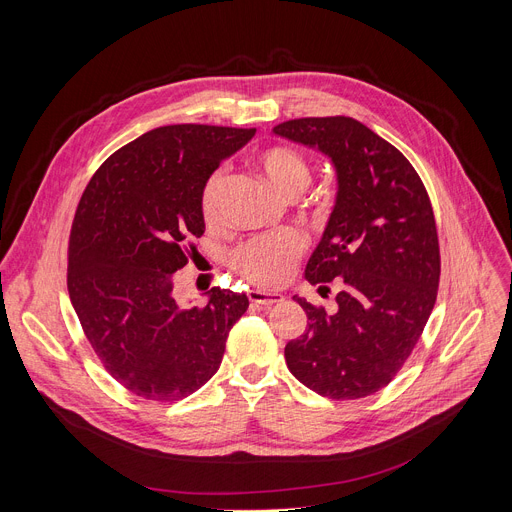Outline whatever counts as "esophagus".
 I'll use <instances>...</instances> for the list:
<instances>
[{
	"instance_id": "1",
	"label": "esophagus",
	"mask_w": 512,
	"mask_h": 512,
	"mask_svg": "<svg viewBox=\"0 0 512 512\" xmlns=\"http://www.w3.org/2000/svg\"><path fill=\"white\" fill-rule=\"evenodd\" d=\"M247 297L251 303H257V305H274V303H282L284 297L280 292H265V290H249Z\"/></svg>"
}]
</instances>
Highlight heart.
<instances>
[{"label":"heart","mask_w":512,"mask_h":512,"mask_svg":"<svg viewBox=\"0 0 512 512\" xmlns=\"http://www.w3.org/2000/svg\"><path fill=\"white\" fill-rule=\"evenodd\" d=\"M255 164L284 199H297L311 182V168L307 159L286 145H272L257 153ZM224 172L215 170L203 184L201 191V218L207 224L218 220L220 197L224 188ZM305 249V240L299 232L284 230L278 234L257 236L232 253V265L238 274L257 286L282 284L294 261Z\"/></svg>","instance_id":"1"}]
</instances>
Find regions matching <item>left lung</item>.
Returning a JSON list of instances; mask_svg holds the SVG:
<instances>
[{"label": "left lung", "instance_id": "left-lung-1", "mask_svg": "<svg viewBox=\"0 0 512 512\" xmlns=\"http://www.w3.org/2000/svg\"><path fill=\"white\" fill-rule=\"evenodd\" d=\"M274 134L330 157L338 182L328 226L305 267L319 288L340 282L338 307L328 313L294 297L309 321L286 344V365L321 396H369L405 365L436 303L432 203L409 159L355 118L288 120Z\"/></svg>", "mask_w": 512, "mask_h": 512}]
</instances>
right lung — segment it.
I'll use <instances>...</instances> for the list:
<instances>
[{"label":"right lung","instance_id":"right-lung-1","mask_svg":"<svg viewBox=\"0 0 512 512\" xmlns=\"http://www.w3.org/2000/svg\"><path fill=\"white\" fill-rule=\"evenodd\" d=\"M255 128L159 126L107 157L74 213L68 292L103 367L147 400L186 398L220 369L247 294L211 288L205 305L174 299L184 242L205 232L201 191Z\"/></svg>","mask_w":512,"mask_h":512}]
</instances>
